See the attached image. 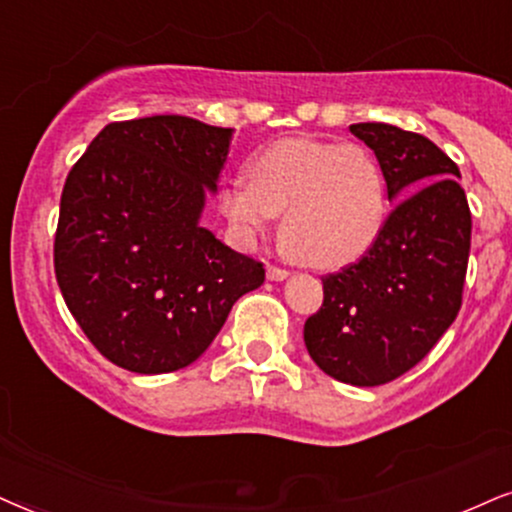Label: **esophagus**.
<instances>
[{"mask_svg":"<svg viewBox=\"0 0 512 512\" xmlns=\"http://www.w3.org/2000/svg\"><path fill=\"white\" fill-rule=\"evenodd\" d=\"M290 274L286 269H281V267H267V278L269 281H286Z\"/></svg>","mask_w":512,"mask_h":512,"instance_id":"obj_1","label":"esophagus"}]
</instances>
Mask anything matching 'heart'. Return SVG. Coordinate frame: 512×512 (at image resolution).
<instances>
[{"label":"heart","instance_id":"obj_1","mask_svg":"<svg viewBox=\"0 0 512 512\" xmlns=\"http://www.w3.org/2000/svg\"><path fill=\"white\" fill-rule=\"evenodd\" d=\"M250 181L231 177L219 208L241 243H252L281 215L290 255L319 269L359 260L378 241L387 217L380 160L361 144L307 137L278 139L250 158Z\"/></svg>","mask_w":512,"mask_h":512}]
</instances>
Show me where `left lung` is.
Wrapping results in <instances>:
<instances>
[{"instance_id":"obj_1","label":"left lung","mask_w":512,"mask_h":512,"mask_svg":"<svg viewBox=\"0 0 512 512\" xmlns=\"http://www.w3.org/2000/svg\"><path fill=\"white\" fill-rule=\"evenodd\" d=\"M349 132L380 160L397 205L357 264L323 278V304L304 323V345L331 378L375 387L416 366L454 323L472 219L456 163L423 134L385 122Z\"/></svg>"}]
</instances>
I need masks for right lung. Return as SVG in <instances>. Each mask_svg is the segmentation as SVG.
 <instances>
[{"label":"right lung","mask_w":512,"mask_h":512,"mask_svg":"<svg viewBox=\"0 0 512 512\" xmlns=\"http://www.w3.org/2000/svg\"><path fill=\"white\" fill-rule=\"evenodd\" d=\"M231 127L184 115L111 122L70 170L56 281L92 345L132 373L196 361L264 267L200 226Z\"/></svg>","instance_id":"obj_1"}]
</instances>
